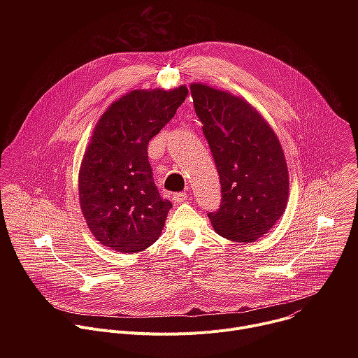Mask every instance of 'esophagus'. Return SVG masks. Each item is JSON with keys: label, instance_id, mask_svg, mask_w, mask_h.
Segmentation results:
<instances>
[{"label": "esophagus", "instance_id": "obj_1", "mask_svg": "<svg viewBox=\"0 0 358 358\" xmlns=\"http://www.w3.org/2000/svg\"><path fill=\"white\" fill-rule=\"evenodd\" d=\"M173 198H174V201H176L177 203H182V202L187 201L188 195H187V192H177V194L173 195Z\"/></svg>", "mask_w": 358, "mask_h": 358}]
</instances>
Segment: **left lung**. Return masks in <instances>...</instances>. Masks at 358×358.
<instances>
[{
	"label": "left lung",
	"instance_id": "8db88e82",
	"mask_svg": "<svg viewBox=\"0 0 358 358\" xmlns=\"http://www.w3.org/2000/svg\"><path fill=\"white\" fill-rule=\"evenodd\" d=\"M221 180V207L208 217L215 232L232 242H255L283 215L289 171L280 141L246 99L206 83H191Z\"/></svg>",
	"mask_w": 358,
	"mask_h": 358
}]
</instances>
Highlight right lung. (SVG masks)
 I'll list each match as a JSON object with an SVG mask.
<instances>
[{"label":"right lung","mask_w":358,"mask_h":358,"mask_svg":"<svg viewBox=\"0 0 358 358\" xmlns=\"http://www.w3.org/2000/svg\"><path fill=\"white\" fill-rule=\"evenodd\" d=\"M187 86L136 89L97 120L79 170V203L92 235L120 253H137L163 232L173 203L160 196L147 145L176 115Z\"/></svg>","instance_id":"right-lung-1"}]
</instances>
